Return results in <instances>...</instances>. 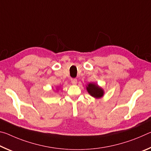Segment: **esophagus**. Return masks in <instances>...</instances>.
I'll return each mask as SVG.
<instances>
[{
  "instance_id": "34e87169",
  "label": "esophagus",
  "mask_w": 151,
  "mask_h": 151,
  "mask_svg": "<svg viewBox=\"0 0 151 151\" xmlns=\"http://www.w3.org/2000/svg\"><path fill=\"white\" fill-rule=\"evenodd\" d=\"M71 83H72L73 85H76L77 83V80L76 78H72L71 79Z\"/></svg>"
}]
</instances>
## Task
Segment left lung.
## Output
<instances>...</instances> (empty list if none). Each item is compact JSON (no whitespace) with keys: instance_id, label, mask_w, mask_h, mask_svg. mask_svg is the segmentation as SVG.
Returning <instances> with one entry per match:
<instances>
[{"instance_id":"obj_1","label":"left lung","mask_w":151,"mask_h":151,"mask_svg":"<svg viewBox=\"0 0 151 151\" xmlns=\"http://www.w3.org/2000/svg\"><path fill=\"white\" fill-rule=\"evenodd\" d=\"M86 91L91 96L95 99H100L104 96L103 88L94 83H88L86 86Z\"/></svg>"}]
</instances>
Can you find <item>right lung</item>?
I'll return each instance as SVG.
<instances>
[{
	"label": "right lung",
	"mask_w": 151,
	"mask_h": 151,
	"mask_svg": "<svg viewBox=\"0 0 151 151\" xmlns=\"http://www.w3.org/2000/svg\"><path fill=\"white\" fill-rule=\"evenodd\" d=\"M57 91H58V88H57Z\"/></svg>",
	"instance_id": "1"
}]
</instances>
